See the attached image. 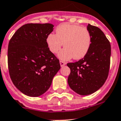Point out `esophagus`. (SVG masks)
Instances as JSON below:
<instances>
[{"label": "esophagus", "instance_id": "1", "mask_svg": "<svg viewBox=\"0 0 121 121\" xmlns=\"http://www.w3.org/2000/svg\"><path fill=\"white\" fill-rule=\"evenodd\" d=\"M60 66H61V67L66 65V63L64 62V61H60Z\"/></svg>", "mask_w": 121, "mask_h": 121}]
</instances>
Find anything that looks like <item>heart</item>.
Segmentation results:
<instances>
[{"mask_svg": "<svg viewBox=\"0 0 121 121\" xmlns=\"http://www.w3.org/2000/svg\"><path fill=\"white\" fill-rule=\"evenodd\" d=\"M46 42L52 53H56L63 43L65 48L58 54V57L63 60H68L73 57L79 60L84 57L89 51L91 36L86 28L65 23L57 26L56 34H49Z\"/></svg>", "mask_w": 121, "mask_h": 121, "instance_id": "obj_1", "label": "heart"}]
</instances>
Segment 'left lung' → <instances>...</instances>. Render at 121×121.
<instances>
[{"label": "left lung", "mask_w": 121, "mask_h": 121, "mask_svg": "<svg viewBox=\"0 0 121 121\" xmlns=\"http://www.w3.org/2000/svg\"><path fill=\"white\" fill-rule=\"evenodd\" d=\"M91 36L90 48L85 56L67 66L71 72L68 83L71 89L80 95L93 94L101 88L108 78L111 49L104 33L97 26L88 24Z\"/></svg>", "instance_id": "8db88e82"}]
</instances>
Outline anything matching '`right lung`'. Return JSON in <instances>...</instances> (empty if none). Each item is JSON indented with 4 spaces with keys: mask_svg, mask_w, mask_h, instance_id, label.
Segmentation results:
<instances>
[{
    "mask_svg": "<svg viewBox=\"0 0 121 121\" xmlns=\"http://www.w3.org/2000/svg\"><path fill=\"white\" fill-rule=\"evenodd\" d=\"M51 23H27L17 30L8 47V66L15 87L26 96L38 97L50 87L60 69L59 60L47 47Z\"/></svg>",
    "mask_w": 121,
    "mask_h": 121,
    "instance_id": "1",
    "label": "right lung"
}]
</instances>
